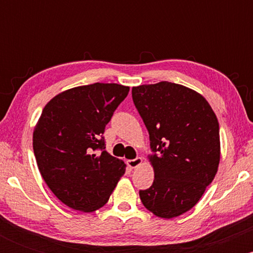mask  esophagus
I'll use <instances>...</instances> for the list:
<instances>
[{"mask_svg": "<svg viewBox=\"0 0 253 253\" xmlns=\"http://www.w3.org/2000/svg\"><path fill=\"white\" fill-rule=\"evenodd\" d=\"M141 163H143V158H140V157H136L135 159L127 161V165H128L130 169H136L138 167H140Z\"/></svg>", "mask_w": 253, "mask_h": 253, "instance_id": "obj_1", "label": "esophagus"}]
</instances>
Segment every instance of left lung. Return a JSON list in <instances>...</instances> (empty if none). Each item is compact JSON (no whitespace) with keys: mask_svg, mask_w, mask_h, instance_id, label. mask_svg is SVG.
I'll return each instance as SVG.
<instances>
[{"mask_svg":"<svg viewBox=\"0 0 253 253\" xmlns=\"http://www.w3.org/2000/svg\"><path fill=\"white\" fill-rule=\"evenodd\" d=\"M133 102L150 134L152 185L139 191L146 210L171 219L190 211L216 175L219 123L201 94L159 82L132 88Z\"/></svg>","mask_w":253,"mask_h":253,"instance_id":"obj_1","label":"left lung"}]
</instances>
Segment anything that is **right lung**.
I'll list each match as a JSON object with an SVG mask.
<instances>
[{
	"label": "right lung",
	"mask_w": 253,
	"mask_h": 253,
	"mask_svg": "<svg viewBox=\"0 0 253 253\" xmlns=\"http://www.w3.org/2000/svg\"><path fill=\"white\" fill-rule=\"evenodd\" d=\"M128 91L117 83L81 85L56 95L42 109L33 132L38 168L52 193L72 210L103 207L126 171L121 159L104 150L102 134Z\"/></svg>",
	"instance_id": "right-lung-1"
}]
</instances>
